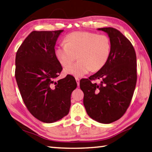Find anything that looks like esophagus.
I'll return each mask as SVG.
<instances>
[{"instance_id": "34e87169", "label": "esophagus", "mask_w": 152, "mask_h": 152, "mask_svg": "<svg viewBox=\"0 0 152 152\" xmlns=\"http://www.w3.org/2000/svg\"><path fill=\"white\" fill-rule=\"evenodd\" d=\"M75 80H76V82H77V84L78 86H79V83H80V80L78 78V77H76L75 78Z\"/></svg>"}]
</instances>
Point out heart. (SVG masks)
<instances>
[{"label":"heart","mask_w":152,"mask_h":152,"mask_svg":"<svg viewBox=\"0 0 152 152\" xmlns=\"http://www.w3.org/2000/svg\"><path fill=\"white\" fill-rule=\"evenodd\" d=\"M110 39L105 35L88 31H75L65 38V44L57 46L56 59L65 68V75L81 77L90 72L99 71L104 66L110 55Z\"/></svg>","instance_id":"obj_1"}]
</instances>
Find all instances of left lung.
I'll return each instance as SVG.
<instances>
[{
	"label": "left lung",
	"instance_id": "obj_1",
	"mask_svg": "<svg viewBox=\"0 0 152 152\" xmlns=\"http://www.w3.org/2000/svg\"><path fill=\"white\" fill-rule=\"evenodd\" d=\"M97 30L109 37L110 55L101 69L80 81V88L88 115L98 122L110 124L121 118L130 104L137 80L136 56L132 44L118 30ZM94 79L101 80V84H93Z\"/></svg>",
	"mask_w": 152,
	"mask_h": 152
}]
</instances>
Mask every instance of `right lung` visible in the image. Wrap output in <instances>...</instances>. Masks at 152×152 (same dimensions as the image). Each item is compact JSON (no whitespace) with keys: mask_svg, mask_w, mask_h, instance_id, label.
I'll use <instances>...</instances> for the list:
<instances>
[{"mask_svg":"<svg viewBox=\"0 0 152 152\" xmlns=\"http://www.w3.org/2000/svg\"><path fill=\"white\" fill-rule=\"evenodd\" d=\"M63 31H31L16 55L15 77L23 101L35 118L45 123L67 115L71 94L77 87L71 75L55 81L62 67L54 48Z\"/></svg>","mask_w":152,"mask_h":152,"instance_id":"right-lung-1","label":"right lung"}]
</instances>
